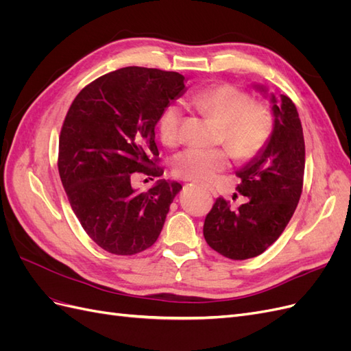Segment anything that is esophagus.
<instances>
[{
	"mask_svg": "<svg viewBox=\"0 0 351 351\" xmlns=\"http://www.w3.org/2000/svg\"><path fill=\"white\" fill-rule=\"evenodd\" d=\"M208 190H209V192H210L212 195H215V190H214V189H212L210 186H208Z\"/></svg>",
	"mask_w": 351,
	"mask_h": 351,
	"instance_id": "obj_1",
	"label": "esophagus"
}]
</instances>
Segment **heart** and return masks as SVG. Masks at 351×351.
<instances>
[{
  "mask_svg": "<svg viewBox=\"0 0 351 351\" xmlns=\"http://www.w3.org/2000/svg\"><path fill=\"white\" fill-rule=\"evenodd\" d=\"M193 107L209 115L221 125L222 141L239 159L256 156L268 143L272 133V115L263 105L252 104V98L230 84H219L195 93L190 98ZM182 110L169 105L158 124L159 136L165 146L180 142ZM231 154L226 147L199 149L189 147L176 155L173 171L177 177L192 182H212L230 165Z\"/></svg>",
  "mask_w": 351,
  "mask_h": 351,
  "instance_id": "obj_1",
  "label": "heart"
}]
</instances>
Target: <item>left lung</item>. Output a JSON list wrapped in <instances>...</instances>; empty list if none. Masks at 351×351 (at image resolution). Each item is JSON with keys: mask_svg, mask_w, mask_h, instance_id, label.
<instances>
[{"mask_svg": "<svg viewBox=\"0 0 351 351\" xmlns=\"http://www.w3.org/2000/svg\"><path fill=\"white\" fill-rule=\"evenodd\" d=\"M253 88L271 99L272 133L263 149L236 171L241 178L237 192L247 197L246 204L232 209L218 197L204 224L209 246L234 261L258 256L281 236L300 200L304 176V137L295 105L285 95H268L262 84Z\"/></svg>", "mask_w": 351, "mask_h": 351, "instance_id": "obj_1", "label": "left lung"}]
</instances>
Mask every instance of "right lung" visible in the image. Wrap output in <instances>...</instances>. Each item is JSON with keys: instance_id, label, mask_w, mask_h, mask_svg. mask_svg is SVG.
<instances>
[{"instance_id": "1", "label": "right lung", "mask_w": 351, "mask_h": 351, "mask_svg": "<svg viewBox=\"0 0 351 351\" xmlns=\"http://www.w3.org/2000/svg\"><path fill=\"white\" fill-rule=\"evenodd\" d=\"M184 76L158 69L124 67L98 77L74 98L62 124L58 173L71 209L99 247L136 254L161 234L182 184L158 182L137 193L134 173L161 177L155 125L182 97Z\"/></svg>"}]
</instances>
